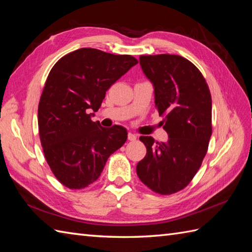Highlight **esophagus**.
I'll return each mask as SVG.
<instances>
[{
  "label": "esophagus",
  "instance_id": "obj_1",
  "mask_svg": "<svg viewBox=\"0 0 252 252\" xmlns=\"http://www.w3.org/2000/svg\"><path fill=\"white\" fill-rule=\"evenodd\" d=\"M127 140H129V141H135L136 140V135L133 134V133H129V134H127Z\"/></svg>",
  "mask_w": 252,
  "mask_h": 252
}]
</instances>
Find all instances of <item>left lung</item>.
<instances>
[{
    "label": "left lung",
    "instance_id": "obj_1",
    "mask_svg": "<svg viewBox=\"0 0 252 252\" xmlns=\"http://www.w3.org/2000/svg\"><path fill=\"white\" fill-rule=\"evenodd\" d=\"M143 72L154 85L155 104L163 116L168 142L141 136L146 156L136 173L148 189L171 195L189 184L205 158L212 133V100L201 72L186 58L140 56Z\"/></svg>",
    "mask_w": 252,
    "mask_h": 252
}]
</instances>
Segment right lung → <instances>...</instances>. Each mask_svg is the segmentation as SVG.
Here are the masks:
<instances>
[{"label": "right lung", "instance_id": "add662e5", "mask_svg": "<svg viewBox=\"0 0 252 252\" xmlns=\"http://www.w3.org/2000/svg\"><path fill=\"white\" fill-rule=\"evenodd\" d=\"M136 63L131 55L84 47L51 69L37 108L39 134L52 172L68 189L94 183L110 155L126 143L125 127L100 126L90 111L99 109L106 91Z\"/></svg>", "mask_w": 252, "mask_h": 252}]
</instances>
